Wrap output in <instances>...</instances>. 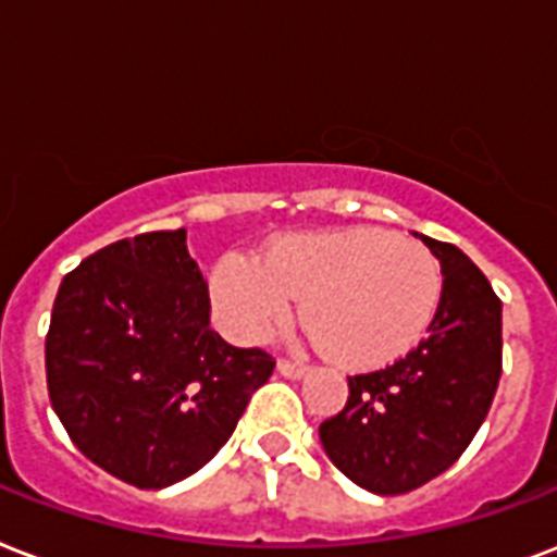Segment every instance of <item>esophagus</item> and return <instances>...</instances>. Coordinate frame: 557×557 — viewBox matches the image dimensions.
<instances>
[{"label":"esophagus","mask_w":557,"mask_h":557,"mask_svg":"<svg viewBox=\"0 0 557 557\" xmlns=\"http://www.w3.org/2000/svg\"><path fill=\"white\" fill-rule=\"evenodd\" d=\"M278 374H282V377H290V381H299V377L308 374V366L293 363V360H278Z\"/></svg>","instance_id":"34e87169"}]
</instances>
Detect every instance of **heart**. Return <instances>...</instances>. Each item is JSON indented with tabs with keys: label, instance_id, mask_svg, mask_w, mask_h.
I'll return each instance as SVG.
<instances>
[{
	"label": "heart",
	"instance_id": "b5f03b06",
	"mask_svg": "<svg viewBox=\"0 0 557 557\" xmlns=\"http://www.w3.org/2000/svg\"><path fill=\"white\" fill-rule=\"evenodd\" d=\"M220 327L235 343H261L301 319L348 369H377L426 337L442 301V270L430 249L372 226L290 232L264 258L226 252L209 273Z\"/></svg>",
	"mask_w": 557,
	"mask_h": 557
}]
</instances>
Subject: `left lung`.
Instances as JSON below:
<instances>
[{
  "mask_svg": "<svg viewBox=\"0 0 557 557\" xmlns=\"http://www.w3.org/2000/svg\"><path fill=\"white\" fill-rule=\"evenodd\" d=\"M442 264V301L426 337L398 363L348 377L346 409L319 442L348 480L407 494L465 454L488 416L503 372V301L454 244L426 238Z\"/></svg>",
  "mask_w": 557,
  "mask_h": 557,
  "instance_id": "1",
  "label": "left lung"
}]
</instances>
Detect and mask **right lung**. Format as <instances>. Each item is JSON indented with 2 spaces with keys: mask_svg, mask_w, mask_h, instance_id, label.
<instances>
[{
  "mask_svg": "<svg viewBox=\"0 0 557 557\" xmlns=\"http://www.w3.org/2000/svg\"><path fill=\"white\" fill-rule=\"evenodd\" d=\"M209 290L185 230L115 240L60 282L46 377L69 438L136 488H168L218 454L273 374L209 322Z\"/></svg>",
  "mask_w": 557,
  "mask_h": 557,
  "instance_id": "add662e5",
  "label": "right lung"
}]
</instances>
